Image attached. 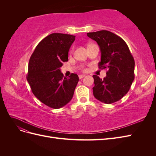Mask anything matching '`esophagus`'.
Wrapping results in <instances>:
<instances>
[{"mask_svg":"<svg viewBox=\"0 0 156 156\" xmlns=\"http://www.w3.org/2000/svg\"><path fill=\"white\" fill-rule=\"evenodd\" d=\"M85 76H86V75H79V78L81 79H83V77H84Z\"/></svg>","mask_w":156,"mask_h":156,"instance_id":"esophagus-1","label":"esophagus"}]
</instances>
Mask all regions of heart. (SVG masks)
<instances>
[{
    "instance_id": "b5f03b06",
    "label": "heart",
    "mask_w": 156,
    "mask_h": 156,
    "mask_svg": "<svg viewBox=\"0 0 156 156\" xmlns=\"http://www.w3.org/2000/svg\"><path fill=\"white\" fill-rule=\"evenodd\" d=\"M83 70H85V69H84V68H83Z\"/></svg>"
}]
</instances>
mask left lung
Listing matches in <instances>:
<instances>
[{"label":"left lung","mask_w":156,"mask_h":156,"mask_svg":"<svg viewBox=\"0 0 156 156\" xmlns=\"http://www.w3.org/2000/svg\"><path fill=\"white\" fill-rule=\"evenodd\" d=\"M100 46L101 57L99 68L108 70L100 79L94 75L93 94L98 100L110 104L120 100L129 90L135 74V60L125 41L110 31L87 33Z\"/></svg>","instance_id":"1"}]
</instances>
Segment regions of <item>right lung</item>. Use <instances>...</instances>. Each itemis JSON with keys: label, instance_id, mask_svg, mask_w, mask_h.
<instances>
[{"label": "right lung", "instance_id": "right-lung-1", "mask_svg": "<svg viewBox=\"0 0 156 156\" xmlns=\"http://www.w3.org/2000/svg\"><path fill=\"white\" fill-rule=\"evenodd\" d=\"M75 36L53 33L37 44L32 54L27 79L38 100L51 108H59L72 100L79 81L77 74L64 77L60 68L68 60Z\"/></svg>", "mask_w": 156, "mask_h": 156}]
</instances>
